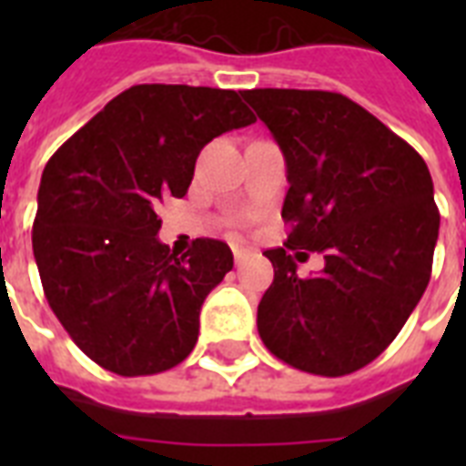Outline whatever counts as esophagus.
<instances>
[{
  "instance_id": "esophagus-1",
  "label": "esophagus",
  "mask_w": 466,
  "mask_h": 466,
  "mask_svg": "<svg viewBox=\"0 0 466 466\" xmlns=\"http://www.w3.org/2000/svg\"><path fill=\"white\" fill-rule=\"evenodd\" d=\"M232 254H234V263H237V266H241V263L248 258V251L244 247H232Z\"/></svg>"
}]
</instances>
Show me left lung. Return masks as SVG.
I'll list each match as a JSON object with an SVG mask.
<instances>
[{
    "instance_id": "left-lung-1",
    "label": "left lung",
    "mask_w": 466,
    "mask_h": 466,
    "mask_svg": "<svg viewBox=\"0 0 466 466\" xmlns=\"http://www.w3.org/2000/svg\"><path fill=\"white\" fill-rule=\"evenodd\" d=\"M241 96L288 164L285 247L268 248L273 283L258 336L278 360L321 377L350 375L397 339L433 270L441 212L423 157L336 91L251 89ZM299 248L327 266L297 276ZM296 256H291V251Z\"/></svg>"
}]
</instances>
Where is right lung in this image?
Wrapping results in <instances>:
<instances>
[{"mask_svg": "<svg viewBox=\"0 0 466 466\" xmlns=\"http://www.w3.org/2000/svg\"><path fill=\"white\" fill-rule=\"evenodd\" d=\"M237 91L137 84L46 164L33 256L50 309L91 360L123 377L188 358L208 292L232 270L225 241L183 256L157 239L164 198H183L200 149L254 123Z\"/></svg>", "mask_w": 466, "mask_h": 466, "instance_id": "right-lung-1", "label": "right lung"}]
</instances>
